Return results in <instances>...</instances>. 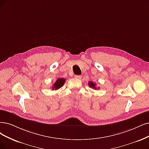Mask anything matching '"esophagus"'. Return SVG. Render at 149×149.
Masks as SVG:
<instances>
[{"label":"esophagus","mask_w":149,"mask_h":149,"mask_svg":"<svg viewBox=\"0 0 149 149\" xmlns=\"http://www.w3.org/2000/svg\"><path fill=\"white\" fill-rule=\"evenodd\" d=\"M75 77L77 78V79H80L81 78V75H75Z\"/></svg>","instance_id":"34e87169"}]
</instances>
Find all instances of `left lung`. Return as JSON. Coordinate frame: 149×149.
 <instances>
[{"label":"left lung","instance_id":"1","mask_svg":"<svg viewBox=\"0 0 149 149\" xmlns=\"http://www.w3.org/2000/svg\"><path fill=\"white\" fill-rule=\"evenodd\" d=\"M88 85H89V86L90 87H91V88H93L94 89H97V88L96 87V84H95V83H93V81H90L89 83H88Z\"/></svg>","mask_w":149,"mask_h":149}]
</instances>
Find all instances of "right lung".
I'll use <instances>...</instances> for the list:
<instances>
[{
    "label": "right lung",
    "mask_w": 149,
    "mask_h": 149,
    "mask_svg": "<svg viewBox=\"0 0 149 149\" xmlns=\"http://www.w3.org/2000/svg\"><path fill=\"white\" fill-rule=\"evenodd\" d=\"M65 81V79L63 78H60L58 79L56 81H55V83L52 86V90H58L60 88H61Z\"/></svg>",
    "instance_id": "right-lung-1"
}]
</instances>
